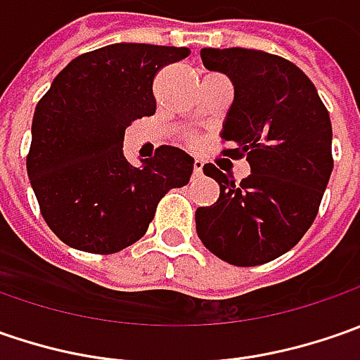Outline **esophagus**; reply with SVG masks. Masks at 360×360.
I'll return each mask as SVG.
<instances>
[{
    "label": "esophagus",
    "mask_w": 360,
    "mask_h": 360,
    "mask_svg": "<svg viewBox=\"0 0 360 360\" xmlns=\"http://www.w3.org/2000/svg\"><path fill=\"white\" fill-rule=\"evenodd\" d=\"M202 168H204V162L202 160H194V178H198V176H202Z\"/></svg>",
    "instance_id": "esophagus-1"
}]
</instances>
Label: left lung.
Instances as JSON below:
<instances>
[{"label": "left lung", "instance_id": "1", "mask_svg": "<svg viewBox=\"0 0 360 360\" xmlns=\"http://www.w3.org/2000/svg\"><path fill=\"white\" fill-rule=\"evenodd\" d=\"M202 63L230 77L234 102L222 126L230 158L246 156L236 184L216 166L212 206L196 210L202 244L234 266H258L288 252L311 229L333 172V126L307 74L260 49H200Z\"/></svg>", "mask_w": 360, "mask_h": 360}]
</instances>
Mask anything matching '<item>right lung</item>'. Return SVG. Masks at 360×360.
<instances>
[{"label": "right lung", "mask_w": 360, "mask_h": 360, "mask_svg": "<svg viewBox=\"0 0 360 360\" xmlns=\"http://www.w3.org/2000/svg\"><path fill=\"white\" fill-rule=\"evenodd\" d=\"M188 48L112 44L77 56L35 105L27 176L44 220L68 246L112 255L140 240L160 198L186 186L194 158L160 146L134 166L124 131L152 116L154 76Z\"/></svg>", "instance_id": "right-lung-1"}]
</instances>
